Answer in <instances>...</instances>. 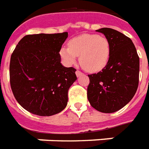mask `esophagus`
<instances>
[{
    "mask_svg": "<svg viewBox=\"0 0 149 149\" xmlns=\"http://www.w3.org/2000/svg\"><path fill=\"white\" fill-rule=\"evenodd\" d=\"M75 74H76L77 77H80L81 75H83V72H81L80 70H76V72H75Z\"/></svg>",
    "mask_w": 149,
    "mask_h": 149,
    "instance_id": "obj_1",
    "label": "esophagus"
}]
</instances>
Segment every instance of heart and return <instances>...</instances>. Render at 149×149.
<instances>
[{
    "label": "heart",
    "instance_id": "obj_1",
    "mask_svg": "<svg viewBox=\"0 0 149 149\" xmlns=\"http://www.w3.org/2000/svg\"><path fill=\"white\" fill-rule=\"evenodd\" d=\"M63 61L72 65L77 57L83 69L89 72H98L107 66L111 55L108 39L96 34H82L68 42V47H62L59 51Z\"/></svg>",
    "mask_w": 149,
    "mask_h": 149
}]
</instances>
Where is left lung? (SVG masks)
Segmentation results:
<instances>
[{
    "mask_svg": "<svg viewBox=\"0 0 149 149\" xmlns=\"http://www.w3.org/2000/svg\"><path fill=\"white\" fill-rule=\"evenodd\" d=\"M111 45L109 62L101 71L88 74L87 99L91 107L112 113L129 103L139 84L140 58L132 41L116 29L102 28Z\"/></svg>",
    "mask_w": 149,
    "mask_h": 149,
    "instance_id": "left-lung-1",
    "label": "left lung"
}]
</instances>
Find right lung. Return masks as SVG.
Listing matches in <instances>:
<instances>
[{
  "instance_id": "1",
  "label": "right lung",
  "mask_w": 149,
  "mask_h": 149,
  "mask_svg": "<svg viewBox=\"0 0 149 149\" xmlns=\"http://www.w3.org/2000/svg\"><path fill=\"white\" fill-rule=\"evenodd\" d=\"M67 37V32L26 35L11 55L9 78L13 95L34 115L50 116L66 107L68 90L77 79L76 70L61 63L59 51Z\"/></svg>"
}]
</instances>
